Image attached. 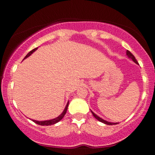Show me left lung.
I'll use <instances>...</instances> for the list:
<instances>
[{
    "label": "left lung",
    "instance_id": "obj_1",
    "mask_svg": "<svg viewBox=\"0 0 155 155\" xmlns=\"http://www.w3.org/2000/svg\"><path fill=\"white\" fill-rule=\"evenodd\" d=\"M127 55L128 56V57L129 58H130L131 60H132L133 61H134V62H135L136 63V64H138V62H137V61L136 59H135V57H134V56L133 55L132 53H130V52L129 51V50H127ZM91 113H92V115L93 116H94V117L95 119H97V120H98V121H100V122H102V123H103V124H107V125H115V124H118V123H110V122H108V121H106V120H102V118H100L99 116H97L96 114H94V113H93L92 111H91Z\"/></svg>",
    "mask_w": 155,
    "mask_h": 155
}]
</instances>
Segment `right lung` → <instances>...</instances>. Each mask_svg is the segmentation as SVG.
<instances>
[{
    "mask_svg": "<svg viewBox=\"0 0 155 155\" xmlns=\"http://www.w3.org/2000/svg\"><path fill=\"white\" fill-rule=\"evenodd\" d=\"M38 49V47L37 48H35V49H33L32 50H31V51L29 52V53L27 54L26 56H25V57L24 58V60L25 58H27L28 57H29L30 55H31V53H33V52H35V50ZM68 105H69V102H68V104H67V105H66L65 109H64V110L63 111V113H61L60 116H58V117H57V118L55 119H53V120H45V121H37V120H32V121L34 122V123H35V124H39V125H41V126H50V125H53V124H57V123H58L59 121H61V120H62L63 118H64V115L66 114V113H67V110H68Z\"/></svg>",
    "mask_w": 155,
    "mask_h": 155,
    "instance_id": "obj_1",
    "label": "right lung"
}]
</instances>
